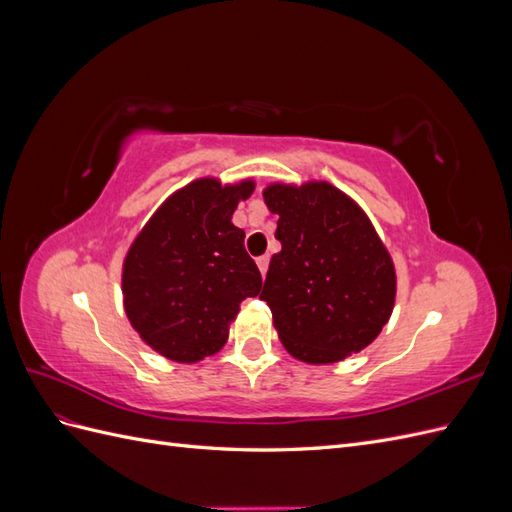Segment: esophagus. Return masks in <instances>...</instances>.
<instances>
[{
	"label": "esophagus",
	"instance_id": "obj_1",
	"mask_svg": "<svg viewBox=\"0 0 512 512\" xmlns=\"http://www.w3.org/2000/svg\"><path fill=\"white\" fill-rule=\"evenodd\" d=\"M256 265H258L262 277H265V275H267V269H269V256H260V258L256 260Z\"/></svg>",
	"mask_w": 512,
	"mask_h": 512
}]
</instances>
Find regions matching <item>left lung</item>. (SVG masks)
Returning <instances> with one entry per match:
<instances>
[{"label":"left lung","mask_w":512,"mask_h":512,"mask_svg":"<svg viewBox=\"0 0 512 512\" xmlns=\"http://www.w3.org/2000/svg\"><path fill=\"white\" fill-rule=\"evenodd\" d=\"M267 207L280 215L260 299L284 348L322 365L346 359L380 335L395 303L393 260L363 209L331 183H275Z\"/></svg>","instance_id":"left-lung-1"}]
</instances>
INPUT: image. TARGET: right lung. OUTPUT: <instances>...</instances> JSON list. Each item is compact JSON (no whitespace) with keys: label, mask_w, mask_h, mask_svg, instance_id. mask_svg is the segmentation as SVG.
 <instances>
[{"label":"right lung","mask_w":512,"mask_h":512,"mask_svg":"<svg viewBox=\"0 0 512 512\" xmlns=\"http://www.w3.org/2000/svg\"><path fill=\"white\" fill-rule=\"evenodd\" d=\"M252 192L254 181H192L153 213L123 260L128 320L166 359L196 363L222 350L239 303L260 292L245 232L232 224Z\"/></svg>","instance_id":"1"}]
</instances>
